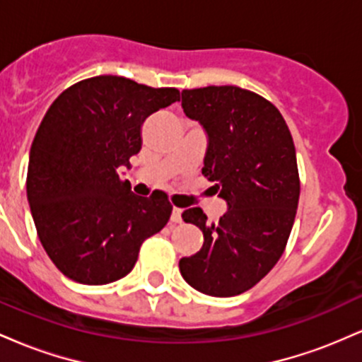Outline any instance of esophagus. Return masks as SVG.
Wrapping results in <instances>:
<instances>
[{"label":"esophagus","mask_w":362,"mask_h":362,"mask_svg":"<svg viewBox=\"0 0 362 362\" xmlns=\"http://www.w3.org/2000/svg\"><path fill=\"white\" fill-rule=\"evenodd\" d=\"M172 223H182V209L180 207H173L172 211V218H170Z\"/></svg>","instance_id":"obj_1"}]
</instances>
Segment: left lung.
<instances>
[{
  "label": "left lung",
  "instance_id": "obj_1",
  "mask_svg": "<svg viewBox=\"0 0 362 362\" xmlns=\"http://www.w3.org/2000/svg\"><path fill=\"white\" fill-rule=\"evenodd\" d=\"M182 107L206 129L202 175L216 182L228 211L218 223H207L201 207L184 211L204 245L178 267L194 289L236 296L264 279L288 245L300 201L293 136L274 103L240 86L184 90Z\"/></svg>",
  "mask_w": 362,
  "mask_h": 362
}]
</instances>
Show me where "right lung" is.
<instances>
[{
  "label": "right lung",
  "mask_w": 362,
  "mask_h": 362,
  "mask_svg": "<svg viewBox=\"0 0 362 362\" xmlns=\"http://www.w3.org/2000/svg\"><path fill=\"white\" fill-rule=\"evenodd\" d=\"M177 100V88L103 74L74 83L45 112L27 199L40 243L66 277L100 286L127 276L144 240L168 223V195H134L119 168L139 153L144 119Z\"/></svg>",
  "instance_id": "1"
}]
</instances>
